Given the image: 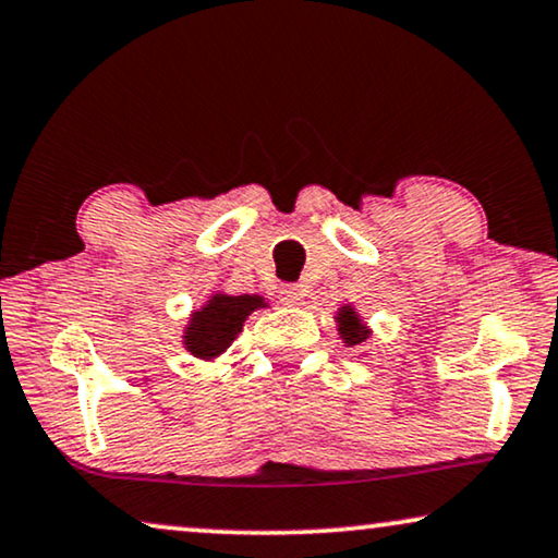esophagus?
<instances>
[{
	"label": "esophagus",
	"instance_id": "obj_1",
	"mask_svg": "<svg viewBox=\"0 0 558 558\" xmlns=\"http://www.w3.org/2000/svg\"><path fill=\"white\" fill-rule=\"evenodd\" d=\"M279 300L281 304H289V307H294V304H302L304 300V292L300 284H284L279 289Z\"/></svg>",
	"mask_w": 558,
	"mask_h": 558
}]
</instances>
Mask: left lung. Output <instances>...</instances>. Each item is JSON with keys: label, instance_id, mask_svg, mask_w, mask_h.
Returning a JSON list of instances; mask_svg holds the SVG:
<instances>
[{"label": "left lung", "instance_id": "obj_1", "mask_svg": "<svg viewBox=\"0 0 558 558\" xmlns=\"http://www.w3.org/2000/svg\"><path fill=\"white\" fill-rule=\"evenodd\" d=\"M338 330H340V338L345 340L348 345H357V342H363L371 335L368 330H365V325L361 323V317L355 315L353 307H340Z\"/></svg>", "mask_w": 558, "mask_h": 558}]
</instances>
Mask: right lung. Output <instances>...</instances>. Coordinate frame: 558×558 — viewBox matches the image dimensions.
I'll use <instances>...</instances> for the list:
<instances>
[{
	"instance_id": "right-lung-1",
	"label": "right lung",
	"mask_w": 558,
	"mask_h": 558,
	"mask_svg": "<svg viewBox=\"0 0 558 558\" xmlns=\"http://www.w3.org/2000/svg\"><path fill=\"white\" fill-rule=\"evenodd\" d=\"M258 307H266L264 296L258 294H213L208 304L190 317V325L185 327V348L203 361L218 357L239 338L246 317Z\"/></svg>"
}]
</instances>
